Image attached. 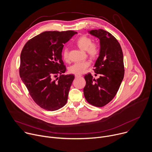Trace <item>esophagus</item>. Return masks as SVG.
Segmentation results:
<instances>
[{"mask_svg": "<svg viewBox=\"0 0 152 152\" xmlns=\"http://www.w3.org/2000/svg\"><path fill=\"white\" fill-rule=\"evenodd\" d=\"M82 75H75V77L76 78H77V77H81Z\"/></svg>", "mask_w": 152, "mask_h": 152, "instance_id": "esophagus-1", "label": "esophagus"}]
</instances>
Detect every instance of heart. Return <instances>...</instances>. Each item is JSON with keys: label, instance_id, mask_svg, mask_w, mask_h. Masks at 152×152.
<instances>
[{"label": "heart", "instance_id": "obj_1", "mask_svg": "<svg viewBox=\"0 0 152 152\" xmlns=\"http://www.w3.org/2000/svg\"><path fill=\"white\" fill-rule=\"evenodd\" d=\"M76 46L82 50L85 51L92 59L97 58L100 53V47L96 42H93V39L86 35H82L76 41ZM62 59L65 62L69 61V50L65 48L62 53ZM91 65L90 60H85L80 62L75 63L69 67V72L72 74L80 75L85 72Z\"/></svg>", "mask_w": 152, "mask_h": 152}]
</instances>
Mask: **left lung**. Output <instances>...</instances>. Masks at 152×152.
<instances>
[{
    "mask_svg": "<svg viewBox=\"0 0 152 152\" xmlns=\"http://www.w3.org/2000/svg\"><path fill=\"white\" fill-rule=\"evenodd\" d=\"M90 34L100 39L99 56L94 65L96 79L90 73L85 75V99L90 104L102 107L115 96L123 79V54L120 43L110 32L103 29L91 30Z\"/></svg>",
    "mask_w": 152,
    "mask_h": 152,
    "instance_id": "obj_1",
    "label": "left lung"
}]
</instances>
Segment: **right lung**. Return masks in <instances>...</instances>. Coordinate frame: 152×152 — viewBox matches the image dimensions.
<instances>
[{
    "label": "right lung",
    "mask_w": 152,
    "mask_h": 152,
    "mask_svg": "<svg viewBox=\"0 0 152 152\" xmlns=\"http://www.w3.org/2000/svg\"><path fill=\"white\" fill-rule=\"evenodd\" d=\"M76 34L46 31L29 39L21 50L20 76L32 99L42 109L56 111L67 102L75 76L63 75L66 67L61 53L64 44Z\"/></svg>",
    "instance_id": "1"
}]
</instances>
